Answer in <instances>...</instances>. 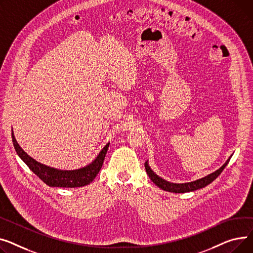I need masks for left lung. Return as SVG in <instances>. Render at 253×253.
Returning <instances> with one entry per match:
<instances>
[{"label": "left lung", "mask_w": 253, "mask_h": 253, "mask_svg": "<svg viewBox=\"0 0 253 253\" xmlns=\"http://www.w3.org/2000/svg\"><path fill=\"white\" fill-rule=\"evenodd\" d=\"M232 157V156H231ZM231 157L226 161V163L222 166L220 169H218L217 170H215L214 172L206 175L202 179H199L197 181L194 182H190V183H185V184H174V183H170L168 182L166 180L161 179L160 176H158L151 169L150 167L148 166V161L145 162V169L147 171V174L149 175V177L151 179V181L160 189L165 190V191H169V192H172V193H186V192H191V191H195L201 188H204L205 186L210 185L211 182H213L216 177L221 173V171L224 170V169L227 167V165L229 163Z\"/></svg>", "instance_id": "left-lung-1"}]
</instances>
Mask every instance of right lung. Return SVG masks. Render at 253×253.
I'll return each instance as SVG.
<instances>
[{"mask_svg":"<svg viewBox=\"0 0 253 253\" xmlns=\"http://www.w3.org/2000/svg\"><path fill=\"white\" fill-rule=\"evenodd\" d=\"M12 141L17 154L26 163V166L31 169L40 179L50 187H63V188H77L88 185L96 177L100 171L104 158L107 153L109 143L103 148L96 159L90 165L76 169V170H60L50 167H47L38 162L31 156H28L18 145L16 139L14 137L12 130Z\"/></svg>","mask_w":253,"mask_h":253,"instance_id":"right-lung-1","label":"right lung"}]
</instances>
